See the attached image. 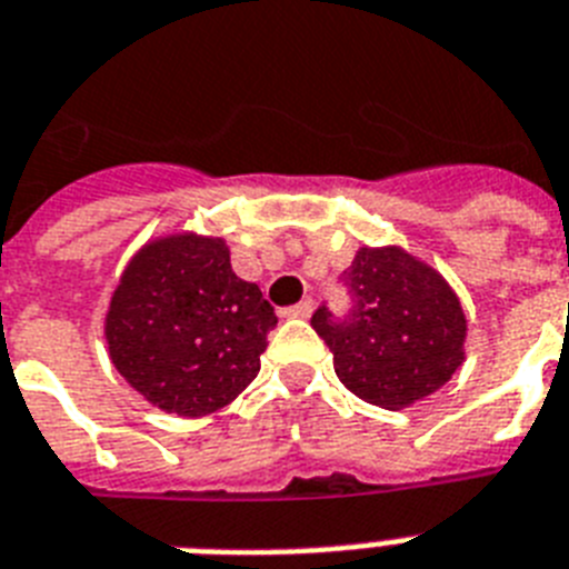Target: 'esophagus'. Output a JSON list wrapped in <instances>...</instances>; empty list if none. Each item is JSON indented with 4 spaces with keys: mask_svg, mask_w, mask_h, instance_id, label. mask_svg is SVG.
Returning a JSON list of instances; mask_svg holds the SVG:
<instances>
[{
    "mask_svg": "<svg viewBox=\"0 0 569 569\" xmlns=\"http://www.w3.org/2000/svg\"><path fill=\"white\" fill-rule=\"evenodd\" d=\"M313 313V299H302L299 305L288 308V317H299V319H308Z\"/></svg>",
    "mask_w": 569,
    "mask_h": 569,
    "instance_id": "esophagus-1",
    "label": "esophagus"
}]
</instances>
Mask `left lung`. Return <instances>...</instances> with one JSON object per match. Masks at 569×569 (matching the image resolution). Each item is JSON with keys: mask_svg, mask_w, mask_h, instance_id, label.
<instances>
[{"mask_svg": "<svg viewBox=\"0 0 569 569\" xmlns=\"http://www.w3.org/2000/svg\"><path fill=\"white\" fill-rule=\"evenodd\" d=\"M342 279L351 311L337 319L322 305L311 326L346 389L383 410H403L453 378L468 319L442 273L401 247H360Z\"/></svg>", "mask_w": 569, "mask_h": 569, "instance_id": "8db88e82", "label": "left lung"}]
</instances>
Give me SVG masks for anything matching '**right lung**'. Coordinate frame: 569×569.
<instances>
[{"label":"right lung","mask_w":569,"mask_h":569,"mask_svg":"<svg viewBox=\"0 0 569 569\" xmlns=\"http://www.w3.org/2000/svg\"><path fill=\"white\" fill-rule=\"evenodd\" d=\"M276 322L258 284L234 276L223 238L177 232L130 258L104 337L112 366L144 401L197 419L256 380Z\"/></svg>","instance_id":"obj_1"}]
</instances>
